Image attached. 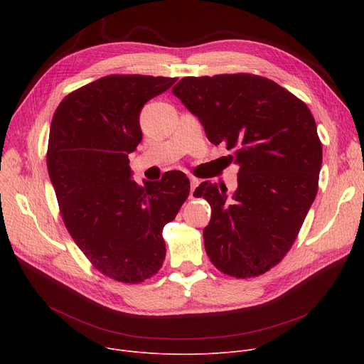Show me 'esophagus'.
Wrapping results in <instances>:
<instances>
[{
	"instance_id": "esophagus-1",
	"label": "esophagus",
	"mask_w": 364,
	"mask_h": 364,
	"mask_svg": "<svg viewBox=\"0 0 364 364\" xmlns=\"http://www.w3.org/2000/svg\"><path fill=\"white\" fill-rule=\"evenodd\" d=\"M199 186V180L195 177H190V195H193L195 188Z\"/></svg>"
}]
</instances>
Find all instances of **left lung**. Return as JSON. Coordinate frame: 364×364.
Wrapping results in <instances>:
<instances>
[{"label": "left lung", "instance_id": "8db88e82", "mask_svg": "<svg viewBox=\"0 0 364 364\" xmlns=\"http://www.w3.org/2000/svg\"><path fill=\"white\" fill-rule=\"evenodd\" d=\"M172 92L209 141L235 150L239 165L235 192L211 181L195 190L213 209L206 254L228 276H259L289 251L317 195L321 143L313 114L274 81L247 73L187 76Z\"/></svg>", "mask_w": 364, "mask_h": 364}]
</instances>
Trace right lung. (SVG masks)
I'll list each match as a JSON object with an SVG mask.
<instances>
[{
    "instance_id": "right-lung-1",
    "label": "right lung",
    "mask_w": 364,
    "mask_h": 364,
    "mask_svg": "<svg viewBox=\"0 0 364 364\" xmlns=\"http://www.w3.org/2000/svg\"><path fill=\"white\" fill-rule=\"evenodd\" d=\"M177 78L110 75L70 92L54 112L47 168L75 243L100 273L125 283L156 274L162 230L188 196L181 171L132 180L128 155L143 139L140 112Z\"/></svg>"
}]
</instances>
